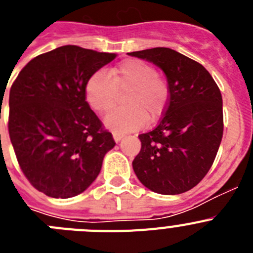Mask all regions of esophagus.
<instances>
[{
  "label": "esophagus",
  "instance_id": "34e87169",
  "mask_svg": "<svg viewBox=\"0 0 253 253\" xmlns=\"http://www.w3.org/2000/svg\"><path fill=\"white\" fill-rule=\"evenodd\" d=\"M113 137H114V140H115V142H120V140L123 139V137H124V135H123V134H120V133H113Z\"/></svg>",
  "mask_w": 253,
  "mask_h": 253
}]
</instances>
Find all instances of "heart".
Returning a JSON list of instances; mask_svg holds the SVG:
<instances>
[{
    "instance_id": "1",
    "label": "heart",
    "mask_w": 253,
    "mask_h": 253,
    "mask_svg": "<svg viewBox=\"0 0 253 253\" xmlns=\"http://www.w3.org/2000/svg\"><path fill=\"white\" fill-rule=\"evenodd\" d=\"M124 96V107L107 116L105 124L116 133L139 129L146 122H156L165 114L169 101V86L151 64L126 59L109 71H97L84 84V96L92 110L107 114Z\"/></svg>"
}]
</instances>
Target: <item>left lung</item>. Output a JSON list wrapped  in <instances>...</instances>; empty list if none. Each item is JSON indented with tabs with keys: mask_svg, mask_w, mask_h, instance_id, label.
I'll use <instances>...</instances> for the list:
<instances>
[{
	"mask_svg": "<svg viewBox=\"0 0 253 253\" xmlns=\"http://www.w3.org/2000/svg\"><path fill=\"white\" fill-rule=\"evenodd\" d=\"M162 69L169 86L166 111L153 130L140 134L133 169L146 187L163 195L189 191L213 165L223 137L218 84L196 60L169 48L131 51Z\"/></svg>",
	"mask_w": 253,
	"mask_h": 253,
	"instance_id": "1",
	"label": "left lung"
}]
</instances>
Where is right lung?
Wrapping results in <instances>:
<instances>
[{"label":"right lung","instance_id":"1","mask_svg":"<svg viewBox=\"0 0 253 253\" xmlns=\"http://www.w3.org/2000/svg\"><path fill=\"white\" fill-rule=\"evenodd\" d=\"M115 57L59 46L31 59L13 81L10 139L22 173L45 195L67 199L84 193L115 146L84 96L90 76Z\"/></svg>","mask_w":253,"mask_h":253}]
</instances>
